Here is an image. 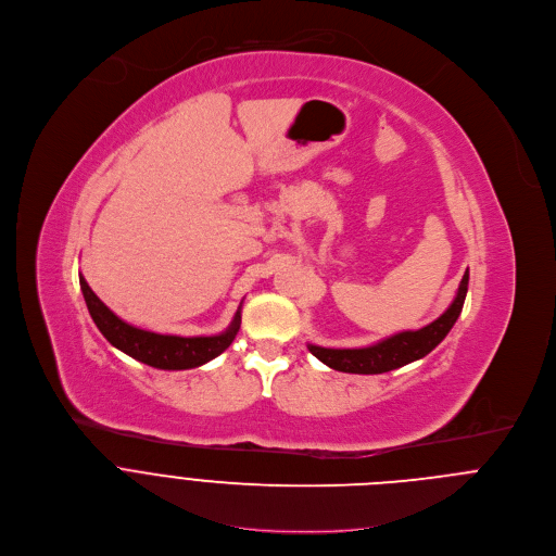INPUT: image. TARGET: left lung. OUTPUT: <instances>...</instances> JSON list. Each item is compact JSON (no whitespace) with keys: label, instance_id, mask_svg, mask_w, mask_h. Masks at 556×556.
<instances>
[{"label":"left lung","instance_id":"1","mask_svg":"<svg viewBox=\"0 0 556 556\" xmlns=\"http://www.w3.org/2000/svg\"><path fill=\"white\" fill-rule=\"evenodd\" d=\"M468 279L470 275L466 270L451 307L438 320H433L431 325L418 331H403L364 349H325L316 344H309L307 349L314 357H318L329 368L340 372H351V375H381V372H390L401 366H407L416 359H422L448 336V331L457 323L464 309Z\"/></svg>","mask_w":556,"mask_h":556}]
</instances>
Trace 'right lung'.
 <instances>
[{
	"mask_svg": "<svg viewBox=\"0 0 556 556\" xmlns=\"http://www.w3.org/2000/svg\"><path fill=\"white\" fill-rule=\"evenodd\" d=\"M79 288H81L86 307L90 312V318L94 320L103 338L125 355L160 370H188V368L207 364L233 342L240 329V309H238L229 329L218 336L181 338V336L153 333L121 320L112 309H108L99 301V296L90 290V286L81 275H79Z\"/></svg>",
	"mask_w": 556,
	"mask_h": 556,
	"instance_id": "add662e5",
	"label": "right lung"
}]
</instances>
